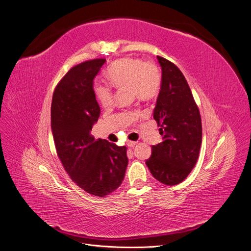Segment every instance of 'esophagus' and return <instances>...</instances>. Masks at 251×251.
Segmentation results:
<instances>
[{"label": "esophagus", "instance_id": "esophagus-1", "mask_svg": "<svg viewBox=\"0 0 251 251\" xmlns=\"http://www.w3.org/2000/svg\"><path fill=\"white\" fill-rule=\"evenodd\" d=\"M136 144H137V142H136V141H127V145L129 147H134Z\"/></svg>", "mask_w": 251, "mask_h": 251}]
</instances>
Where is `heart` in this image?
I'll return each mask as SVG.
<instances>
[{"mask_svg": "<svg viewBox=\"0 0 251 251\" xmlns=\"http://www.w3.org/2000/svg\"><path fill=\"white\" fill-rule=\"evenodd\" d=\"M107 82L112 87H129L131 92L141 100L153 98L161 84V74L153 62L139 58H123L114 62L107 70ZM95 95L101 106L110 107L113 102L111 87L106 84L94 85Z\"/></svg>", "mask_w": 251, "mask_h": 251, "instance_id": "heart-1", "label": "heart"}]
</instances>
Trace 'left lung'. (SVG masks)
I'll return each mask as SVG.
<instances>
[{
    "label": "left lung",
    "mask_w": 251,
    "mask_h": 251,
    "mask_svg": "<svg viewBox=\"0 0 251 251\" xmlns=\"http://www.w3.org/2000/svg\"><path fill=\"white\" fill-rule=\"evenodd\" d=\"M162 78L153 117L163 141L152 146L146 165L155 179L165 185L181 183L192 171L202 142L199 109L189 85L172 62L157 56Z\"/></svg>",
    "instance_id": "1"
}]
</instances>
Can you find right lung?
<instances>
[{
	"label": "right lung",
	"mask_w": 251,
	"mask_h": 251,
	"mask_svg": "<svg viewBox=\"0 0 251 251\" xmlns=\"http://www.w3.org/2000/svg\"><path fill=\"white\" fill-rule=\"evenodd\" d=\"M105 59L76 65L57 85L51 106V127L58 157L75 183L104 197L122 183L128 165L125 146L91 135L100 116L93 80Z\"/></svg>",
	"instance_id": "obj_1"
}]
</instances>
